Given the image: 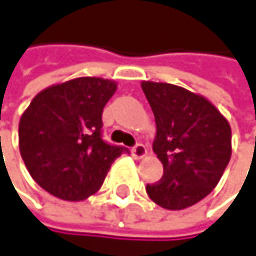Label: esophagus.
Here are the masks:
<instances>
[{
	"instance_id": "1",
	"label": "esophagus",
	"mask_w": 256,
	"mask_h": 256,
	"mask_svg": "<svg viewBox=\"0 0 256 256\" xmlns=\"http://www.w3.org/2000/svg\"><path fill=\"white\" fill-rule=\"evenodd\" d=\"M132 154L136 158V159H141L144 156H147V147L144 144H136L134 148H132Z\"/></svg>"
}]
</instances>
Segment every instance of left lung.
Wrapping results in <instances>:
<instances>
[{"label": "left lung", "mask_w": 256, "mask_h": 256, "mask_svg": "<svg viewBox=\"0 0 256 256\" xmlns=\"http://www.w3.org/2000/svg\"><path fill=\"white\" fill-rule=\"evenodd\" d=\"M156 121L153 152L164 174L146 191L166 210L196 205L218 184L232 154L228 120L204 96L172 84L141 82Z\"/></svg>", "instance_id": "left-lung-1"}]
</instances>
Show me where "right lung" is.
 Listing matches in <instances>:
<instances>
[{
	"instance_id": "1",
	"label": "right lung",
	"mask_w": 256,
	"mask_h": 256,
	"mask_svg": "<svg viewBox=\"0 0 256 256\" xmlns=\"http://www.w3.org/2000/svg\"><path fill=\"white\" fill-rule=\"evenodd\" d=\"M116 83L77 77L45 88L20 120V152L34 182L68 202L96 194L126 150L102 140V114Z\"/></svg>"
}]
</instances>
